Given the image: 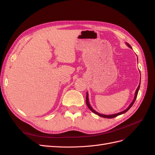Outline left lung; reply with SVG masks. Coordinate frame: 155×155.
<instances>
[{
	"label": "left lung",
	"instance_id": "8db88e82",
	"mask_svg": "<svg viewBox=\"0 0 155 155\" xmlns=\"http://www.w3.org/2000/svg\"><path fill=\"white\" fill-rule=\"evenodd\" d=\"M127 45L128 47H129V48H132V47H130V45L129 44L127 43ZM140 83H139V86H138V87H137V90H136L135 94H134V99H133V102L130 104V105H129V106H128V107L127 108V109H125L124 110L120 112V113H117V114H110V115L103 114H101V113H97V111H95V110L93 109V108L91 107V104H90V103H89V101H88V93H87V97H86V103H87V105L88 106V108H89V109H90L92 112H93V113H95V114H97V115H98V116H100V117H101L107 118H114V117H116L118 116V115H120V114H123V113H126V112H127V111H128V110H129L130 108V107L133 106V104H134V101H135L136 98H137V97L138 92H139V88H140Z\"/></svg>",
	"mask_w": 155,
	"mask_h": 155
}]
</instances>
